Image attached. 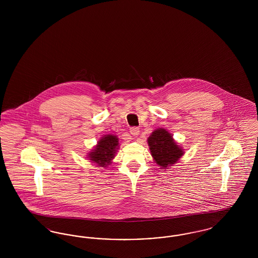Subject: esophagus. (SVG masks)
<instances>
[{
  "instance_id": "1",
  "label": "esophagus",
  "mask_w": 258,
  "mask_h": 258,
  "mask_svg": "<svg viewBox=\"0 0 258 258\" xmlns=\"http://www.w3.org/2000/svg\"><path fill=\"white\" fill-rule=\"evenodd\" d=\"M139 128L138 127H136V126H133V127H131V130H130V133H131V135H134V136H137V135H139Z\"/></svg>"
}]
</instances>
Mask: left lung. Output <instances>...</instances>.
<instances>
[{
  "label": "left lung",
  "instance_id": "left-lung-1",
  "mask_svg": "<svg viewBox=\"0 0 258 258\" xmlns=\"http://www.w3.org/2000/svg\"><path fill=\"white\" fill-rule=\"evenodd\" d=\"M151 154L156 162L167 167L174 164L183 156V150L174 142L172 135L164 128H158L148 138Z\"/></svg>",
  "mask_w": 258,
  "mask_h": 258
}]
</instances>
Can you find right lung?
Wrapping results in <instances>:
<instances>
[{
    "mask_svg": "<svg viewBox=\"0 0 258 258\" xmlns=\"http://www.w3.org/2000/svg\"><path fill=\"white\" fill-rule=\"evenodd\" d=\"M118 138L115 135H108L103 136L98 141L97 147L90 154L89 159L96 162L100 166H106L111 163V160L114 158L116 150L118 147Z\"/></svg>",
    "mask_w": 258,
    "mask_h": 258,
    "instance_id": "right-lung-1",
    "label": "right lung"
}]
</instances>
